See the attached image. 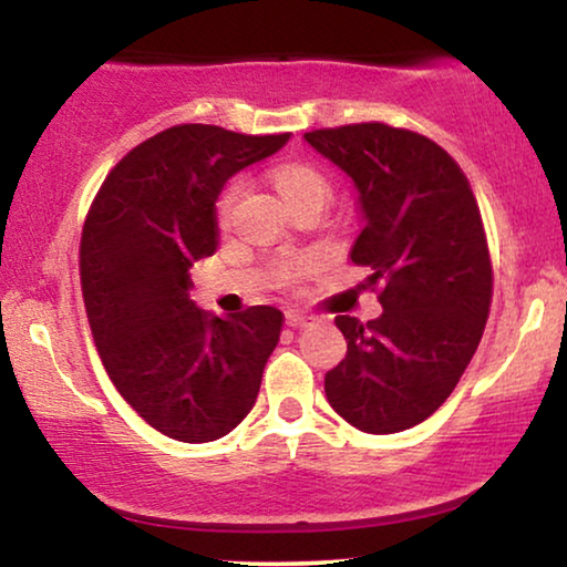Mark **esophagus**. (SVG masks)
<instances>
[{
  "label": "esophagus",
  "mask_w": 567,
  "mask_h": 567,
  "mask_svg": "<svg viewBox=\"0 0 567 567\" xmlns=\"http://www.w3.org/2000/svg\"><path fill=\"white\" fill-rule=\"evenodd\" d=\"M286 324H289V328H309V324H312V317L299 312V309H289V312H286Z\"/></svg>",
  "instance_id": "1"
}]
</instances>
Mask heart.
I'll return each mask as SVG.
<instances>
[{
  "label": "heart",
  "mask_w": 567,
  "mask_h": 567,
  "mask_svg": "<svg viewBox=\"0 0 567 567\" xmlns=\"http://www.w3.org/2000/svg\"><path fill=\"white\" fill-rule=\"evenodd\" d=\"M274 185H276V190L284 196L286 204L299 196H309V193H322V196H328V183H324V177L317 173L315 167L301 165V162H286V165H278L274 169ZM239 193H243V185L239 183H235L227 193H224V198H221L224 216L235 208Z\"/></svg>",
  "instance_id": "heart-1"
}]
</instances>
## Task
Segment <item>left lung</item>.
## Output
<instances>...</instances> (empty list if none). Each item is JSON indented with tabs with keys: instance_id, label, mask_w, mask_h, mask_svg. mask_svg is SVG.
I'll return each instance as SVG.
<instances>
[{
	"instance_id": "8db88e82",
	"label": "left lung",
	"mask_w": 567,
	"mask_h": 567,
	"mask_svg": "<svg viewBox=\"0 0 567 567\" xmlns=\"http://www.w3.org/2000/svg\"><path fill=\"white\" fill-rule=\"evenodd\" d=\"M351 177L361 231L351 247L382 286V315L336 317L346 359L324 374L332 410L367 433H398L444 405L475 355L493 297L477 200L436 142L386 123L305 134Z\"/></svg>"
}]
</instances>
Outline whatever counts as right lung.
<instances>
[{
    "label": "right lung",
    "instance_id": "obj_1",
    "mask_svg": "<svg viewBox=\"0 0 567 567\" xmlns=\"http://www.w3.org/2000/svg\"><path fill=\"white\" fill-rule=\"evenodd\" d=\"M286 142L289 134L173 126L134 146L90 206L80 276L97 353L121 398L175 441L227 436L258 400L284 315H208L188 297V270L219 245L224 183Z\"/></svg>",
    "mask_w": 567,
    "mask_h": 567
}]
</instances>
